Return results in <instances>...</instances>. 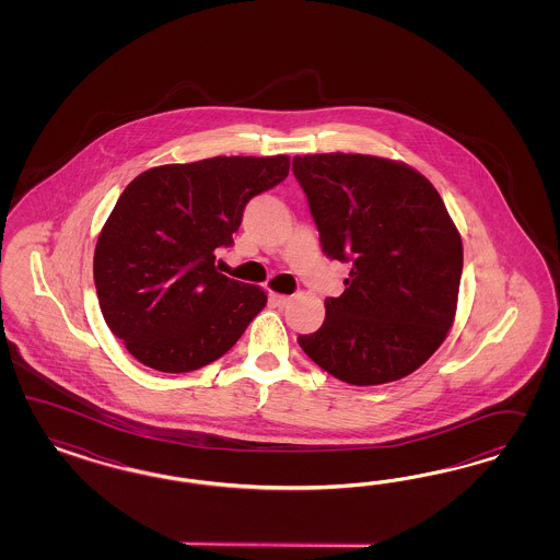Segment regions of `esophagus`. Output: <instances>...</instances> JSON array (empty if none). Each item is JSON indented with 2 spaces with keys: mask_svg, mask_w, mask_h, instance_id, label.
Masks as SVG:
<instances>
[{
  "mask_svg": "<svg viewBox=\"0 0 560 560\" xmlns=\"http://www.w3.org/2000/svg\"><path fill=\"white\" fill-rule=\"evenodd\" d=\"M269 300H271V304L277 305V307H285V305L291 302L289 295H281V293H269Z\"/></svg>",
  "mask_w": 560,
  "mask_h": 560,
  "instance_id": "1",
  "label": "esophagus"
}]
</instances>
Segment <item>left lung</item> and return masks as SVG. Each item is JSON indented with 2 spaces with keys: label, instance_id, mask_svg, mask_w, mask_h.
I'll return each mask as SVG.
<instances>
[{
  "label": "left lung",
  "instance_id": "8db88e82",
  "mask_svg": "<svg viewBox=\"0 0 560 560\" xmlns=\"http://www.w3.org/2000/svg\"><path fill=\"white\" fill-rule=\"evenodd\" d=\"M324 255L351 262L323 326L298 337L353 386L407 377L440 349L458 307L462 237L440 192L402 162L365 153L295 155Z\"/></svg>",
  "mask_w": 560,
  "mask_h": 560
}]
</instances>
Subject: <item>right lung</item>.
<instances>
[{
  "mask_svg": "<svg viewBox=\"0 0 560 560\" xmlns=\"http://www.w3.org/2000/svg\"><path fill=\"white\" fill-rule=\"evenodd\" d=\"M289 174V155H218L145 170L122 190L94 250L102 316L139 363L166 373L225 355L267 304L221 275L246 203Z\"/></svg>",
  "mask_w": 560,
  "mask_h": 560,
  "instance_id": "right-lung-1",
  "label": "right lung"
}]
</instances>
